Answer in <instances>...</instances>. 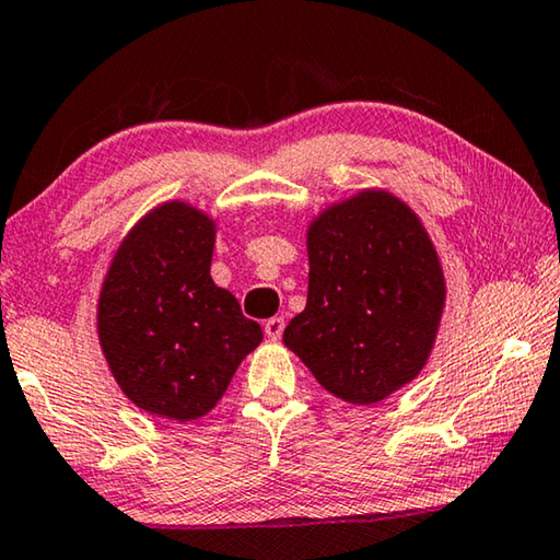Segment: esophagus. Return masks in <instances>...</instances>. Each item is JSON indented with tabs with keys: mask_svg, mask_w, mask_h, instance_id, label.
I'll return each mask as SVG.
<instances>
[{
	"mask_svg": "<svg viewBox=\"0 0 560 560\" xmlns=\"http://www.w3.org/2000/svg\"><path fill=\"white\" fill-rule=\"evenodd\" d=\"M265 337L268 339H280L282 337V329H285V317H270L265 322Z\"/></svg>",
	"mask_w": 560,
	"mask_h": 560,
	"instance_id": "obj_1",
	"label": "esophagus"
}]
</instances>
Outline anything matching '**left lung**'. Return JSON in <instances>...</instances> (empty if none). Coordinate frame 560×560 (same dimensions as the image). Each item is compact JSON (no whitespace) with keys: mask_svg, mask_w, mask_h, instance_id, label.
<instances>
[{"mask_svg":"<svg viewBox=\"0 0 560 560\" xmlns=\"http://www.w3.org/2000/svg\"><path fill=\"white\" fill-rule=\"evenodd\" d=\"M307 305L282 341L331 396L374 406L433 354L447 282L435 243L388 189H359L307 223Z\"/></svg>","mask_w":560,"mask_h":560,"instance_id":"8db88e82","label":"left lung"}]
</instances>
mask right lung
Returning <instances> with one entry per match:
<instances>
[{
	"label": "right lung",
	"instance_id": "obj_1",
	"mask_svg": "<svg viewBox=\"0 0 560 560\" xmlns=\"http://www.w3.org/2000/svg\"><path fill=\"white\" fill-rule=\"evenodd\" d=\"M213 215L156 203L117 245L97 298V341L122 394L144 413L196 420L223 398L262 341L258 322L211 280Z\"/></svg>",
	"mask_w": 560,
	"mask_h": 560
}]
</instances>
